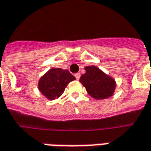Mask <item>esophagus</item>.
<instances>
[{
	"instance_id": "1",
	"label": "esophagus",
	"mask_w": 151,
	"mask_h": 151,
	"mask_svg": "<svg viewBox=\"0 0 151 151\" xmlns=\"http://www.w3.org/2000/svg\"><path fill=\"white\" fill-rule=\"evenodd\" d=\"M75 78H76V79H77V80H78V79H79V78H80V73H75Z\"/></svg>"
}]
</instances>
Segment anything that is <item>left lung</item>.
Listing matches in <instances>:
<instances>
[{"label": "left lung", "instance_id": "obj_1", "mask_svg": "<svg viewBox=\"0 0 151 151\" xmlns=\"http://www.w3.org/2000/svg\"><path fill=\"white\" fill-rule=\"evenodd\" d=\"M84 69L86 73L81 76L79 82L92 98L105 99L113 96L116 88V82L112 77L96 66H88Z\"/></svg>", "mask_w": 151, "mask_h": 151}]
</instances>
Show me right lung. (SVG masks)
Returning a JSON list of instances; mask_svg holds the SVG:
<instances>
[{
    "instance_id": "add662e5",
    "label": "right lung",
    "mask_w": 151,
    "mask_h": 151,
    "mask_svg": "<svg viewBox=\"0 0 151 151\" xmlns=\"http://www.w3.org/2000/svg\"><path fill=\"white\" fill-rule=\"evenodd\" d=\"M75 80V77L68 71L52 68L47 71L38 81V89L48 100L58 99L65 90L68 84Z\"/></svg>"
}]
</instances>
